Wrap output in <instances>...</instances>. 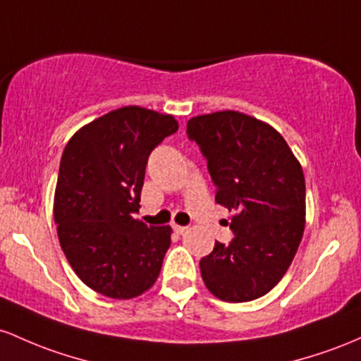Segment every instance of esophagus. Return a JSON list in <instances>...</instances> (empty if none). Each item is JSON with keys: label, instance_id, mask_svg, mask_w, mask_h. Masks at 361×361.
<instances>
[{"label": "esophagus", "instance_id": "1", "mask_svg": "<svg viewBox=\"0 0 361 361\" xmlns=\"http://www.w3.org/2000/svg\"><path fill=\"white\" fill-rule=\"evenodd\" d=\"M173 230H176V233L182 235V233H185V232H188V226H182V225H173Z\"/></svg>", "mask_w": 361, "mask_h": 361}]
</instances>
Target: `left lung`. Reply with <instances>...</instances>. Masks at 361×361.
<instances>
[{"label":"left lung","instance_id":"1","mask_svg":"<svg viewBox=\"0 0 361 361\" xmlns=\"http://www.w3.org/2000/svg\"><path fill=\"white\" fill-rule=\"evenodd\" d=\"M216 185L214 201L235 209L230 244L214 242L200 261L216 298L250 302L288 271L305 228V177L300 161L274 128L252 116L221 111L188 121Z\"/></svg>","mask_w":361,"mask_h":361}]
</instances>
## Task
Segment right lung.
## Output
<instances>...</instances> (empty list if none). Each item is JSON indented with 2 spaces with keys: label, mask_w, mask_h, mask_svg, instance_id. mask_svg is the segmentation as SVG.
Returning <instances> with one entry per match:
<instances>
[{
  "label": "right lung",
  "mask_w": 361,
  "mask_h": 361,
  "mask_svg": "<svg viewBox=\"0 0 361 361\" xmlns=\"http://www.w3.org/2000/svg\"><path fill=\"white\" fill-rule=\"evenodd\" d=\"M177 129L173 116L128 105L78 129L64 148L54 194L59 244L97 293L129 300L159 278L172 228L133 214L149 153Z\"/></svg>",
  "instance_id": "obj_1"
}]
</instances>
